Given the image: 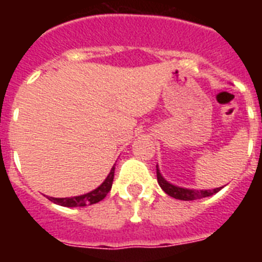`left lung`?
Masks as SVG:
<instances>
[{
	"label": "left lung",
	"instance_id": "8db88e82",
	"mask_svg": "<svg viewBox=\"0 0 262 262\" xmlns=\"http://www.w3.org/2000/svg\"><path fill=\"white\" fill-rule=\"evenodd\" d=\"M156 174H157V182H159L160 187L168 194L169 196H173L176 200L181 201H194V200H201V198H206V196H210L212 194L217 193L219 190L223 189L222 187H216V189H212V190H193V189H185V187L176 186L172 185L170 182H168L165 178L161 176L159 168L156 166Z\"/></svg>",
	"mask_w": 262,
	"mask_h": 262
}]
</instances>
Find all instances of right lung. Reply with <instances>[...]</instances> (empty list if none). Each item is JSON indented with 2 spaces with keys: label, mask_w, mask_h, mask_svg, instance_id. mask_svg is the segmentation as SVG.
Instances as JSON below:
<instances>
[{
  "label": "right lung",
  "mask_w": 262,
  "mask_h": 262,
  "mask_svg": "<svg viewBox=\"0 0 262 262\" xmlns=\"http://www.w3.org/2000/svg\"><path fill=\"white\" fill-rule=\"evenodd\" d=\"M114 170L115 166H113L105 181L99 185L97 189L90 191V193L84 194V195L72 196V198H52V196H48V200L51 202L56 203V205L64 206V207H82V206L94 205V203L102 201L107 195L108 191L111 190L113 180H114Z\"/></svg>",
  "instance_id": "add662e5"
}]
</instances>
